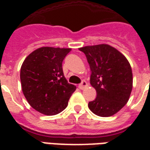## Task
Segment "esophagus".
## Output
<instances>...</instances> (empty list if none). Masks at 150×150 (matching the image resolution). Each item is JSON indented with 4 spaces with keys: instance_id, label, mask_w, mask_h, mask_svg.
Here are the masks:
<instances>
[{
    "instance_id": "obj_1",
    "label": "esophagus",
    "mask_w": 150,
    "mask_h": 150,
    "mask_svg": "<svg viewBox=\"0 0 150 150\" xmlns=\"http://www.w3.org/2000/svg\"><path fill=\"white\" fill-rule=\"evenodd\" d=\"M87 85H88V84H87V83H86L85 80H83V81H82V83H81L79 85V89L83 90L85 87H86V86H87Z\"/></svg>"
}]
</instances>
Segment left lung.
Returning a JSON list of instances; mask_svg holds the SVG:
<instances>
[{"label":"left lung","mask_w":150,"mask_h":150,"mask_svg":"<svg viewBox=\"0 0 150 150\" xmlns=\"http://www.w3.org/2000/svg\"><path fill=\"white\" fill-rule=\"evenodd\" d=\"M90 65V83L97 97L88 107L95 115L110 117L126 105L133 88V74L127 59L108 44L80 47Z\"/></svg>","instance_id":"obj_1"}]
</instances>
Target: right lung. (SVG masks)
Returning <instances> with one entry per match:
<instances>
[{
    "instance_id": "right-lung-1",
    "label": "right lung",
    "mask_w": 150,
    "mask_h": 150,
    "mask_svg": "<svg viewBox=\"0 0 150 150\" xmlns=\"http://www.w3.org/2000/svg\"><path fill=\"white\" fill-rule=\"evenodd\" d=\"M71 48L43 47L26 57L21 68L22 91L33 109L46 115L64 110L76 86L64 77L62 63Z\"/></svg>"
}]
</instances>
